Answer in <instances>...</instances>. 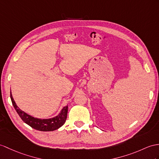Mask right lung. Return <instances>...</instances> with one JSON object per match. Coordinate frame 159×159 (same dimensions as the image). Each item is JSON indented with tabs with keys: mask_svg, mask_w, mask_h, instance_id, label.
<instances>
[{
	"mask_svg": "<svg viewBox=\"0 0 159 159\" xmlns=\"http://www.w3.org/2000/svg\"><path fill=\"white\" fill-rule=\"evenodd\" d=\"M10 96L11 102H12L15 109L17 111L19 117H21V119L26 124H28L35 129L42 131H54L59 129V127L64 124L65 121H66L68 111L67 105L64 107L60 111V113L55 116V117L50 119H38L32 117V116L25 113L24 111L19 109L13 98L11 91Z\"/></svg>",
	"mask_w": 159,
	"mask_h": 159,
	"instance_id": "1",
	"label": "right lung"
}]
</instances>
